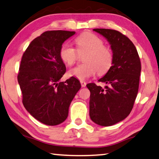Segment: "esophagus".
Instances as JSON below:
<instances>
[{
    "label": "esophagus",
    "mask_w": 159,
    "mask_h": 159,
    "mask_svg": "<svg viewBox=\"0 0 159 159\" xmlns=\"http://www.w3.org/2000/svg\"><path fill=\"white\" fill-rule=\"evenodd\" d=\"M80 83H81V86L82 87H85L86 85H87V83L84 81H80Z\"/></svg>",
    "instance_id": "obj_1"
}]
</instances>
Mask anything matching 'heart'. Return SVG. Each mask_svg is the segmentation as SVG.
Listing matches in <instances>:
<instances>
[{
	"instance_id": "obj_1",
	"label": "heart",
	"mask_w": 159,
	"mask_h": 159,
	"mask_svg": "<svg viewBox=\"0 0 159 159\" xmlns=\"http://www.w3.org/2000/svg\"><path fill=\"white\" fill-rule=\"evenodd\" d=\"M76 49L68 43L61 46L59 52L61 59L67 66H71L77 59V52H87L83 61L69 70L70 76L80 80H84L95 75L98 71L99 75H103L112 66L114 55L109 47L104 45L101 38L93 33H83L75 38Z\"/></svg>"
}]
</instances>
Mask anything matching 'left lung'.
Listing matches in <instances>:
<instances>
[{
    "instance_id": "obj_1",
    "label": "left lung",
    "mask_w": 159,
    "mask_h": 159,
    "mask_svg": "<svg viewBox=\"0 0 159 159\" xmlns=\"http://www.w3.org/2000/svg\"><path fill=\"white\" fill-rule=\"evenodd\" d=\"M107 39L114 60L106 74L98 80L108 86L103 89L95 83L87 85L91 92L89 116L102 126L124 120L133 109L138 92L141 63L137 49L129 38L117 30L94 29Z\"/></svg>"
}]
</instances>
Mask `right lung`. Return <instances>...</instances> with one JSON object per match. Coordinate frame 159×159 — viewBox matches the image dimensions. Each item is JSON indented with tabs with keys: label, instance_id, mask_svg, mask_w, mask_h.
Listing matches in <instances>:
<instances>
[{
	"label": "right lung",
	"instance_id": "right-lung-1",
	"mask_svg": "<svg viewBox=\"0 0 159 159\" xmlns=\"http://www.w3.org/2000/svg\"><path fill=\"white\" fill-rule=\"evenodd\" d=\"M75 33L67 30L44 32L30 43L21 58L17 80L22 102L33 117L48 126L66 120L70 102L81 88L74 77L60 82L66 71L60 49Z\"/></svg>",
	"mask_w": 159,
	"mask_h": 159
}]
</instances>
